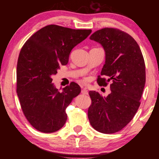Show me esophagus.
<instances>
[{"instance_id": "34e87169", "label": "esophagus", "mask_w": 159, "mask_h": 159, "mask_svg": "<svg viewBox=\"0 0 159 159\" xmlns=\"http://www.w3.org/2000/svg\"><path fill=\"white\" fill-rule=\"evenodd\" d=\"M81 92H82V94H84V95H88V90H87L86 88H83V89H82Z\"/></svg>"}]
</instances>
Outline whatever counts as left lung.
I'll list each match as a JSON object with an SVG mask.
<instances>
[{
  "label": "left lung",
  "mask_w": 159,
  "mask_h": 159,
  "mask_svg": "<svg viewBox=\"0 0 159 159\" xmlns=\"http://www.w3.org/2000/svg\"><path fill=\"white\" fill-rule=\"evenodd\" d=\"M90 39L100 43L106 54L105 64L98 77L99 85L111 80V93L106 97L90 91L92 103L88 119L95 130L113 134L121 130L133 119L140 105L145 84V65L142 52L134 38L121 30L103 28L91 34Z\"/></svg>",
  "instance_id": "8db88e82"
}]
</instances>
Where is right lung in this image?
I'll use <instances>...</instances> for the list:
<instances>
[{
  "mask_svg": "<svg viewBox=\"0 0 159 159\" xmlns=\"http://www.w3.org/2000/svg\"><path fill=\"white\" fill-rule=\"evenodd\" d=\"M91 32L48 25L23 45L17 62L16 92L24 114L38 131L51 133L66 123V108L81 88L71 82L60 92L51 77L67 64L71 50Z\"/></svg>",
  "mask_w": 159,
  "mask_h": 159,
  "instance_id": "obj_1",
  "label": "right lung"
}]
</instances>
